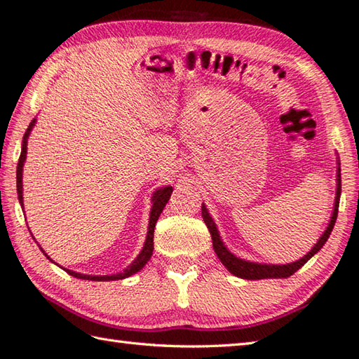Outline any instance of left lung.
<instances>
[{
    "label": "left lung",
    "instance_id": "1",
    "mask_svg": "<svg viewBox=\"0 0 359 359\" xmlns=\"http://www.w3.org/2000/svg\"><path fill=\"white\" fill-rule=\"evenodd\" d=\"M336 198H334V208H333V215L332 219L328 222L327 230L322 233L319 238V241L314 244V248L308 252V254L297 259L294 263H287V264H262V263H254V262H245V259L238 258L236 255L231 254V252L224 245L219 231H217V227L215 221L210 216L207 207L202 203V217L203 222H205L207 229L210 230V235H212V241H213V249L216 252L217 258L221 259V263L226 266L229 272L233 273V276L245 278V280H263V278H287L292 276L294 272H297L302 266H304L308 259H310L314 254L324 248V244L327 243L328 236L332 235V230L334 227L336 217H338V208H339V198H341V166H339V160H338V172H336Z\"/></svg>",
    "mask_w": 359,
    "mask_h": 359
}]
</instances>
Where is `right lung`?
Segmentation results:
<instances>
[{"label":"right lung","instance_id":"right-lung-1","mask_svg":"<svg viewBox=\"0 0 359 359\" xmlns=\"http://www.w3.org/2000/svg\"><path fill=\"white\" fill-rule=\"evenodd\" d=\"M34 126H35V118L32 119L29 128H27V130L25 132L23 143H21V154H20L18 165H17V193H18V201H20L21 208H23V165H25L26 154H27V137H29V133H31ZM171 193H172V187H161V188L157 189L156 193H154V196H152V208H151V215H149V227H147V236H146L144 245H143L142 252L138 254V257L133 259L132 264L128 266V269H124L123 272L114 273V276H86V273H79V272L65 269L67 273H69V276H73L76 278H82V280H93V282H110V280L128 278V277L133 276V273H137L138 271H142L144 268V264L151 259L152 250H154V229H156V224H157L160 213L163 212L165 205L171 198ZM41 252L45 254L43 249H41ZM46 258H49V257L46 255ZM49 259H51V258H49ZM51 262H53V259H51Z\"/></svg>","mask_w":359,"mask_h":359}]
</instances>
